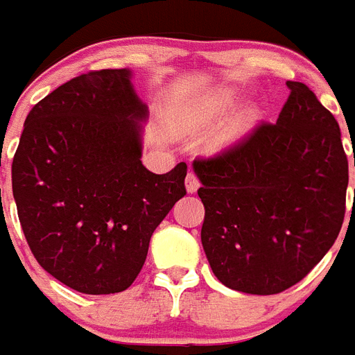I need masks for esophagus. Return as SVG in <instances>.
<instances>
[{
    "mask_svg": "<svg viewBox=\"0 0 355 355\" xmlns=\"http://www.w3.org/2000/svg\"><path fill=\"white\" fill-rule=\"evenodd\" d=\"M198 187H200V182H198L197 175H195V173H193V171H189V173H187V177H186V189H187V193H195L198 189Z\"/></svg>",
    "mask_w": 355,
    "mask_h": 355,
    "instance_id": "esophagus-1",
    "label": "esophagus"
}]
</instances>
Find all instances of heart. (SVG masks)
I'll return each mask as SVG.
<instances>
[{
	"label": "heart",
	"instance_id": "obj_1",
	"mask_svg": "<svg viewBox=\"0 0 355 355\" xmlns=\"http://www.w3.org/2000/svg\"><path fill=\"white\" fill-rule=\"evenodd\" d=\"M239 102V94L235 91H223L217 96H213L209 102H206L202 105V109L198 111L197 118H195V123H197L198 128H207V125H213V123L220 122L224 116H226L227 112L232 111ZM253 118H255V109H246L243 112V116L239 118V122L233 125L232 129L227 132H224L223 137H218L215 140V148L223 149L227 148L230 144H233L237 140L241 135H243L244 129L250 125Z\"/></svg>",
	"mask_w": 355,
	"mask_h": 355
}]
</instances>
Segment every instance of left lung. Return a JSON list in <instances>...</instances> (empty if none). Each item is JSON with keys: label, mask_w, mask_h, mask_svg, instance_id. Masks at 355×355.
<instances>
[{"label": "left lung", "mask_w": 355, "mask_h": 355, "mask_svg": "<svg viewBox=\"0 0 355 355\" xmlns=\"http://www.w3.org/2000/svg\"><path fill=\"white\" fill-rule=\"evenodd\" d=\"M286 85L277 123L193 162L209 266L224 286L252 295L284 292L306 277L345 218L348 160L339 123L304 83Z\"/></svg>", "instance_id": "left-lung-1"}]
</instances>
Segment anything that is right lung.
Wrapping results in <instances>:
<instances>
[{
	"mask_svg": "<svg viewBox=\"0 0 355 355\" xmlns=\"http://www.w3.org/2000/svg\"><path fill=\"white\" fill-rule=\"evenodd\" d=\"M131 69L73 78L27 114L12 162L23 233L40 266L76 292L128 290L153 232L186 195L187 166L142 164L148 105Z\"/></svg>",
	"mask_w": 355,
	"mask_h": 355,
	"instance_id": "1",
	"label": "right lung"
}]
</instances>
